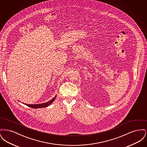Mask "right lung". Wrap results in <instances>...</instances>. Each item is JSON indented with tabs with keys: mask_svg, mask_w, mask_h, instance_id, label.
<instances>
[{
	"mask_svg": "<svg viewBox=\"0 0 147 147\" xmlns=\"http://www.w3.org/2000/svg\"><path fill=\"white\" fill-rule=\"evenodd\" d=\"M55 98H53L52 100H50L49 101V102H46V103H43V104H36V105H29V104H25L26 105H27L28 106H29V107H31V108H34V109H38V108H43V107H47V106H49L51 104H52L53 101H54V100H55Z\"/></svg>",
	"mask_w": 147,
	"mask_h": 147,
	"instance_id": "add662e5",
	"label": "right lung"
}]
</instances>
